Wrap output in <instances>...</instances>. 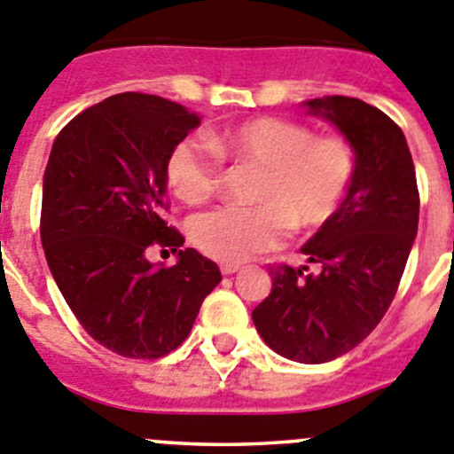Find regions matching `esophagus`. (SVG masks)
I'll return each instance as SVG.
<instances>
[{
    "label": "esophagus",
    "instance_id": "34e87169",
    "mask_svg": "<svg viewBox=\"0 0 454 454\" xmlns=\"http://www.w3.org/2000/svg\"><path fill=\"white\" fill-rule=\"evenodd\" d=\"M222 275H235L237 270H239V263H231V262H226V263H222Z\"/></svg>",
    "mask_w": 454,
    "mask_h": 454
}]
</instances>
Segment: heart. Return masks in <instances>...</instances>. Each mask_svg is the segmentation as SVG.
I'll return each instance as SVG.
<instances>
[{"instance_id":"b5f03b06","label":"heart","mask_w":454,"mask_h":454,"mask_svg":"<svg viewBox=\"0 0 454 454\" xmlns=\"http://www.w3.org/2000/svg\"><path fill=\"white\" fill-rule=\"evenodd\" d=\"M259 166L253 206H222L191 222L197 248L239 263L281 244L286 231H315L337 215L357 177V153L344 137H315L308 126L254 117L210 130L206 144L184 139L166 160V184L179 201L197 206L219 184V161Z\"/></svg>"}]
</instances>
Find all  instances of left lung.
<instances>
[{
  "label": "left lung",
  "instance_id": "1",
  "mask_svg": "<svg viewBox=\"0 0 454 454\" xmlns=\"http://www.w3.org/2000/svg\"><path fill=\"white\" fill-rule=\"evenodd\" d=\"M301 106L353 144L357 177L337 215L301 248L321 270H270L272 290L253 321L277 355L324 364L364 341L393 303L417 237L419 192L406 137L386 113L341 95Z\"/></svg>",
  "mask_w": 454,
  "mask_h": 454
}]
</instances>
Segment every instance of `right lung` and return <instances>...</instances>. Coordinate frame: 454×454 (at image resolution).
<instances>
[{
    "mask_svg": "<svg viewBox=\"0 0 454 454\" xmlns=\"http://www.w3.org/2000/svg\"><path fill=\"white\" fill-rule=\"evenodd\" d=\"M200 115L157 95L121 92L57 135L43 173L42 246L57 288L97 344L157 359L191 334L222 281L217 263L184 248L164 222L166 160ZM151 245L178 253L161 269Z\"/></svg>",
    "mask_w": 454,
    "mask_h": 454,
    "instance_id": "obj_1",
    "label": "right lung"
}]
</instances>
